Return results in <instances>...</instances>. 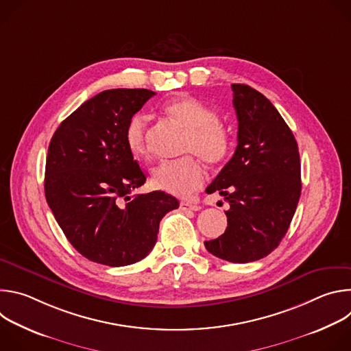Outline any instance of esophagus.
<instances>
[{"label": "esophagus", "instance_id": "esophagus-1", "mask_svg": "<svg viewBox=\"0 0 351 351\" xmlns=\"http://www.w3.org/2000/svg\"><path fill=\"white\" fill-rule=\"evenodd\" d=\"M180 208L184 211H199L202 210V207H199L198 204H193V203H187V202H182Z\"/></svg>", "mask_w": 351, "mask_h": 351}]
</instances>
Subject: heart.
<instances>
[{
  "instance_id": "b5f03b06",
  "label": "heart",
  "mask_w": 351,
  "mask_h": 351,
  "mask_svg": "<svg viewBox=\"0 0 351 351\" xmlns=\"http://www.w3.org/2000/svg\"><path fill=\"white\" fill-rule=\"evenodd\" d=\"M164 110L187 130L184 154L197 155L210 165H218L226 160L232 147L230 133L213 108L193 97L182 95L167 103ZM125 143L136 158L148 156V123L144 115L136 114L128 121ZM196 158L186 156L158 164L152 173L153 184L176 197L190 195L206 180V169Z\"/></svg>"
}]
</instances>
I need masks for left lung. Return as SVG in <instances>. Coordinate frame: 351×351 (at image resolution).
I'll use <instances>...</instances> for the list:
<instances>
[{
	"instance_id": "left-lung-1",
	"label": "left lung",
	"mask_w": 351,
	"mask_h": 351,
	"mask_svg": "<svg viewBox=\"0 0 351 351\" xmlns=\"http://www.w3.org/2000/svg\"><path fill=\"white\" fill-rule=\"evenodd\" d=\"M237 147L207 187L230 208L228 228L204 241L218 258L252 263L267 257L285 237L302 194L297 141L269 99L247 84H232Z\"/></svg>"
}]
</instances>
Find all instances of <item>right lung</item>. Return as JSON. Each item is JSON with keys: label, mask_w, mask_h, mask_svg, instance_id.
I'll use <instances>...</instances> for the list:
<instances>
[{"label": "right lung", "mask_w": 351, "mask_h": 351, "mask_svg": "<svg viewBox=\"0 0 351 351\" xmlns=\"http://www.w3.org/2000/svg\"><path fill=\"white\" fill-rule=\"evenodd\" d=\"M156 93L112 88L87 99L48 145L44 191L60 228L87 260L123 267L152 252L161 219L179 207L164 191L130 195L145 182L125 143L128 121Z\"/></svg>", "instance_id": "right-lung-1"}]
</instances>
